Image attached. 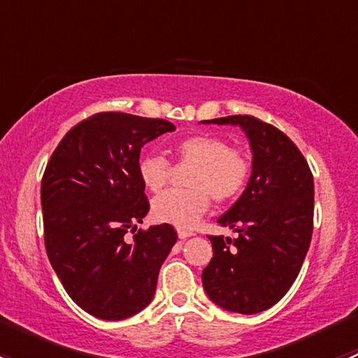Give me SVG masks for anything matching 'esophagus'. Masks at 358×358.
Returning a JSON list of instances; mask_svg holds the SVG:
<instances>
[{"label":"esophagus","instance_id":"obj_1","mask_svg":"<svg viewBox=\"0 0 358 358\" xmlns=\"http://www.w3.org/2000/svg\"><path fill=\"white\" fill-rule=\"evenodd\" d=\"M194 232H190V230H178V237L180 241H185L189 239V237H192Z\"/></svg>","mask_w":358,"mask_h":358}]
</instances>
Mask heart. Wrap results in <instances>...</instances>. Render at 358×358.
I'll return each instance as SVG.
<instances>
[{"label": "heart", "mask_w": 358, "mask_h": 358, "mask_svg": "<svg viewBox=\"0 0 358 358\" xmlns=\"http://www.w3.org/2000/svg\"><path fill=\"white\" fill-rule=\"evenodd\" d=\"M175 157L182 164H194L187 176L185 190H169L156 197L154 218L176 229H190L208 211L211 197L220 204L236 199L251 176V157L243 147L230 145L225 138L197 133L180 140ZM140 178L150 192L159 194L171 180V164L161 154L140 159Z\"/></svg>", "instance_id": "obj_1"}]
</instances>
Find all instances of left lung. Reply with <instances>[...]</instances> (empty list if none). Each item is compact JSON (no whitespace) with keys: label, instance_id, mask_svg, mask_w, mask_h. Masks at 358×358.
I'll return each instance as SVG.
<instances>
[{"label":"left lung","instance_id":"1","mask_svg":"<svg viewBox=\"0 0 358 358\" xmlns=\"http://www.w3.org/2000/svg\"><path fill=\"white\" fill-rule=\"evenodd\" d=\"M239 124L252 149V175L241 199L220 216L237 239L209 236L206 294L229 312H263L284 298L301 270L313 232V175L294 142L255 115L209 119Z\"/></svg>","mask_w":358,"mask_h":358}]
</instances>
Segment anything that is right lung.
<instances>
[{
  "label": "right lung",
  "mask_w": 358,
  "mask_h": 358,
  "mask_svg": "<svg viewBox=\"0 0 358 358\" xmlns=\"http://www.w3.org/2000/svg\"><path fill=\"white\" fill-rule=\"evenodd\" d=\"M173 129L166 119L96 112L69 129L43 173L46 255L72 301L99 319L145 308L178 239L169 223L136 230L150 208L140 150Z\"/></svg>",
  "instance_id": "1"
}]
</instances>
